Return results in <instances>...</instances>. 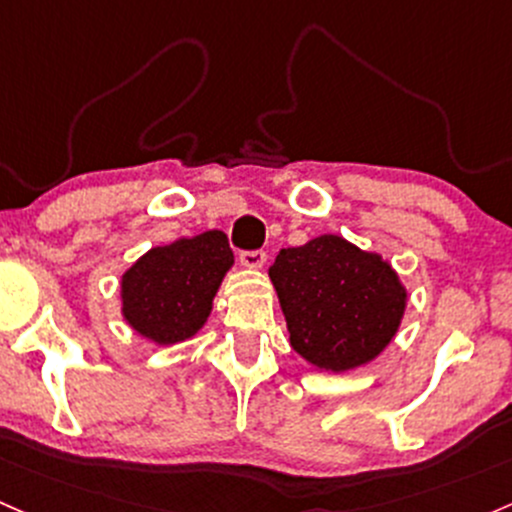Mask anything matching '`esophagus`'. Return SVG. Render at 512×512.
Listing matches in <instances>:
<instances>
[{
    "mask_svg": "<svg viewBox=\"0 0 512 512\" xmlns=\"http://www.w3.org/2000/svg\"><path fill=\"white\" fill-rule=\"evenodd\" d=\"M267 262V255L262 250H255V252H240V265L247 267V269H262Z\"/></svg>",
    "mask_w": 512,
    "mask_h": 512,
    "instance_id": "34e87169",
    "label": "esophagus"
}]
</instances>
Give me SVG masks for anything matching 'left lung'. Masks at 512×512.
<instances>
[{"label": "left lung", "mask_w": 512, "mask_h": 512, "mask_svg": "<svg viewBox=\"0 0 512 512\" xmlns=\"http://www.w3.org/2000/svg\"><path fill=\"white\" fill-rule=\"evenodd\" d=\"M289 342L318 372L374 362L401 328L408 289L379 252L325 233L284 247L269 267Z\"/></svg>", "instance_id": "obj_1"}]
</instances>
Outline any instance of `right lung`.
I'll use <instances>...</instances> for the list:
<instances>
[{"label": "right lung", "instance_id": "obj_1", "mask_svg": "<svg viewBox=\"0 0 512 512\" xmlns=\"http://www.w3.org/2000/svg\"><path fill=\"white\" fill-rule=\"evenodd\" d=\"M233 262L223 230L150 247L121 274L123 320L157 347L192 340L209 320Z\"/></svg>", "mask_w": 512, "mask_h": 512}]
</instances>
